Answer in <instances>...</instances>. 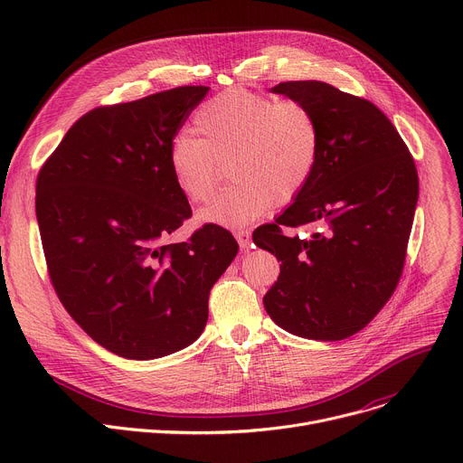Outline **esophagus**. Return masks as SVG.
Segmentation results:
<instances>
[{
    "label": "esophagus",
    "mask_w": 463,
    "mask_h": 463,
    "mask_svg": "<svg viewBox=\"0 0 463 463\" xmlns=\"http://www.w3.org/2000/svg\"><path fill=\"white\" fill-rule=\"evenodd\" d=\"M236 240L240 243V247L245 250L250 247V231L249 229H240L236 231Z\"/></svg>",
    "instance_id": "obj_1"
}]
</instances>
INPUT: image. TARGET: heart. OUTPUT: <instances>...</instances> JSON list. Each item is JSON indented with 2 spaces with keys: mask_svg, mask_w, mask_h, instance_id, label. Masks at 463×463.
<instances>
[{
  "mask_svg": "<svg viewBox=\"0 0 463 463\" xmlns=\"http://www.w3.org/2000/svg\"><path fill=\"white\" fill-rule=\"evenodd\" d=\"M200 139L177 136L168 166L190 203H205L229 161L236 179L197 220L243 227L266 214L277 200L293 202L311 181L320 157V128L313 111L298 100L229 88L194 113Z\"/></svg>",
  "mask_w": 463,
  "mask_h": 463,
  "instance_id": "1",
  "label": "heart"
}]
</instances>
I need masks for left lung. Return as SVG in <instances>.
Segmentation results:
<instances>
[{
	"mask_svg": "<svg viewBox=\"0 0 463 463\" xmlns=\"http://www.w3.org/2000/svg\"><path fill=\"white\" fill-rule=\"evenodd\" d=\"M306 104L318 120L320 157L307 186L277 218L252 232L280 261V277L263 297L286 332L341 341L381 311L398 286L414 222L420 183L398 129L370 100L318 80L271 90ZM313 222L307 241L281 225Z\"/></svg>",
	"mask_w": 463,
	"mask_h": 463,
	"instance_id": "8db88e82",
	"label": "left lung"
}]
</instances>
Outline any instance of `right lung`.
Listing matches in <instances>:
<instances>
[{
    "label": "right lung",
    "instance_id": "1",
    "mask_svg": "<svg viewBox=\"0 0 463 463\" xmlns=\"http://www.w3.org/2000/svg\"><path fill=\"white\" fill-rule=\"evenodd\" d=\"M207 93L181 86L91 109L36 179L52 288L84 332L124 359L165 357L200 337L211 289L238 252L214 223L168 241L192 216L168 150Z\"/></svg>",
    "mask_w": 463,
    "mask_h": 463
}]
</instances>
